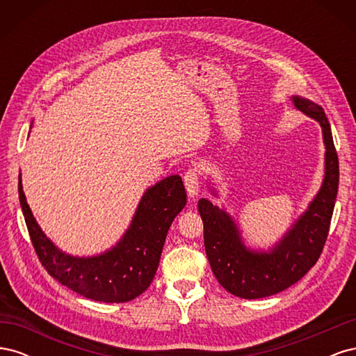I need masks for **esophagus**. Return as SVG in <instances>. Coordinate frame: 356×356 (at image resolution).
I'll return each instance as SVG.
<instances>
[{"label":"esophagus","mask_w":356,"mask_h":356,"mask_svg":"<svg viewBox=\"0 0 356 356\" xmlns=\"http://www.w3.org/2000/svg\"><path fill=\"white\" fill-rule=\"evenodd\" d=\"M184 184L187 188V193L190 197H196L197 193L200 190V177H199V170L191 168L184 174Z\"/></svg>","instance_id":"1"}]
</instances>
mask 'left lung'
<instances>
[{
    "instance_id": "8db88e82",
    "label": "left lung",
    "mask_w": 356,
    "mask_h": 356,
    "mask_svg": "<svg viewBox=\"0 0 356 356\" xmlns=\"http://www.w3.org/2000/svg\"><path fill=\"white\" fill-rule=\"evenodd\" d=\"M294 106L321 124L325 144V175L318 195L291 229L268 251L248 248L229 212L208 199L199 200L203 239L212 272L230 294L252 300L281 293L298 282L324 250L339 190V157L331 126L322 106L301 96L291 98ZM217 196V191L212 190Z\"/></svg>"
}]
</instances>
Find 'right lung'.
Segmentation results:
<instances>
[{"instance_id": "1", "label": "right lung", "mask_w": 356, "mask_h": 356, "mask_svg": "<svg viewBox=\"0 0 356 356\" xmlns=\"http://www.w3.org/2000/svg\"><path fill=\"white\" fill-rule=\"evenodd\" d=\"M19 200L31 242L50 276L86 298L124 303L152 284L168 230L186 207L187 195L179 175L147 188L123 238L111 250L92 257L70 255L47 238L31 212L20 175Z\"/></svg>"}]
</instances>
